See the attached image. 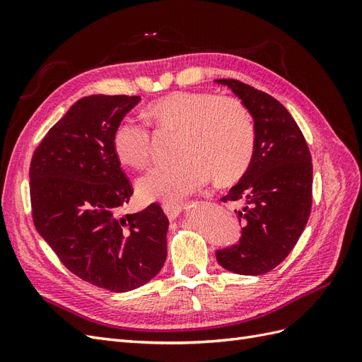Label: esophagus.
Masks as SVG:
<instances>
[{"label":"esophagus","mask_w":362,"mask_h":362,"mask_svg":"<svg viewBox=\"0 0 362 362\" xmlns=\"http://www.w3.org/2000/svg\"><path fill=\"white\" fill-rule=\"evenodd\" d=\"M163 210L170 218V221H175V218L181 214L182 206H181V204H163Z\"/></svg>","instance_id":"34e87169"}]
</instances>
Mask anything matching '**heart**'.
Wrapping results in <instances>:
<instances>
[{
	"label": "heart",
	"mask_w": 362,
	"mask_h": 362,
	"mask_svg": "<svg viewBox=\"0 0 362 362\" xmlns=\"http://www.w3.org/2000/svg\"><path fill=\"white\" fill-rule=\"evenodd\" d=\"M145 115L160 129L178 131L177 156L137 182L140 199L178 202L201 190L211 173L218 184L240 180L250 166L255 129L246 107L234 98L206 92H173L148 104ZM112 146L128 169L146 168L151 157L148 128L125 119L115 128Z\"/></svg>",
	"instance_id": "heart-1"
}]
</instances>
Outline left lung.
<instances>
[{
	"mask_svg": "<svg viewBox=\"0 0 362 362\" xmlns=\"http://www.w3.org/2000/svg\"><path fill=\"white\" fill-rule=\"evenodd\" d=\"M228 86L254 119L255 149L250 166L222 198L237 201L242 237L216 252L217 262L238 275H262L279 266L298 243L313 202V163L302 131L275 98L237 80Z\"/></svg>",
	"mask_w": 362,
	"mask_h": 362,
	"instance_id": "8db88e82",
	"label": "left lung"
}]
</instances>
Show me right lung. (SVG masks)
<instances>
[{"instance_id": "obj_1", "label": "right lung", "mask_w": 362, "mask_h": 362, "mask_svg": "<svg viewBox=\"0 0 362 362\" xmlns=\"http://www.w3.org/2000/svg\"><path fill=\"white\" fill-rule=\"evenodd\" d=\"M139 103L127 95L81 98L43 137L30 166L37 233L74 275L113 293L145 286L168 255L169 221L158 204L119 214L133 187L112 139Z\"/></svg>"}]
</instances>
